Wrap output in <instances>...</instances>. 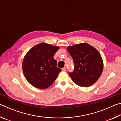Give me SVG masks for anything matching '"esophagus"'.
Instances as JSON below:
<instances>
[{
	"mask_svg": "<svg viewBox=\"0 0 121 121\" xmlns=\"http://www.w3.org/2000/svg\"><path fill=\"white\" fill-rule=\"evenodd\" d=\"M62 70L63 71H66V68H65V67H64V68H62Z\"/></svg>",
	"mask_w": 121,
	"mask_h": 121,
	"instance_id": "34e87169",
	"label": "esophagus"
}]
</instances>
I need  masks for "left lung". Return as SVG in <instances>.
I'll use <instances>...</instances> for the list:
<instances>
[{"label": "left lung", "instance_id": "8db88e82", "mask_svg": "<svg viewBox=\"0 0 121 121\" xmlns=\"http://www.w3.org/2000/svg\"><path fill=\"white\" fill-rule=\"evenodd\" d=\"M67 49L74 63V70L69 73L72 81L82 87L93 85L103 70V60L99 52L85 43L68 46Z\"/></svg>", "mask_w": 121, "mask_h": 121}]
</instances>
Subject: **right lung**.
Returning <instances> with one entry per match:
<instances>
[{
	"label": "right lung",
	"mask_w": 121,
	"mask_h": 121,
	"mask_svg": "<svg viewBox=\"0 0 121 121\" xmlns=\"http://www.w3.org/2000/svg\"><path fill=\"white\" fill-rule=\"evenodd\" d=\"M59 49V46L42 43L31 48L24 56L22 62L23 74L33 86L45 89L56 80L61 71L53 58Z\"/></svg>",
	"instance_id": "right-lung-1"
}]
</instances>
